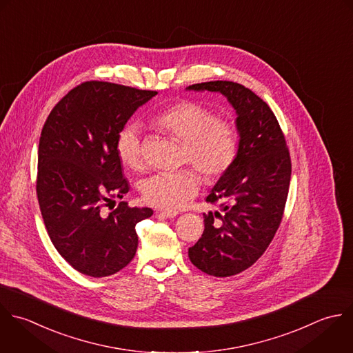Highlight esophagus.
Listing matches in <instances>:
<instances>
[{"label": "esophagus", "mask_w": 353, "mask_h": 353, "mask_svg": "<svg viewBox=\"0 0 353 353\" xmlns=\"http://www.w3.org/2000/svg\"><path fill=\"white\" fill-rule=\"evenodd\" d=\"M177 214H179V212L173 210V209H163L159 212V216H162L165 219H174Z\"/></svg>", "instance_id": "34e87169"}]
</instances>
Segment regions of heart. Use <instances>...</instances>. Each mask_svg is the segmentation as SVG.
<instances>
[{
	"label": "heart",
	"mask_w": 353,
	"mask_h": 353,
	"mask_svg": "<svg viewBox=\"0 0 353 353\" xmlns=\"http://www.w3.org/2000/svg\"><path fill=\"white\" fill-rule=\"evenodd\" d=\"M154 122L169 134L184 141L183 161L191 162L206 179L221 177L235 162L239 141L235 128L214 112L194 101H177L158 111ZM115 150L119 161L130 169L144 165L140 128L129 123L117 136ZM201 179L194 169L159 172L140 183L148 203L158 208H179L198 194Z\"/></svg>",
	"instance_id": "1"
}]
</instances>
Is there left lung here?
I'll return each mask as SVG.
<instances>
[{"label":"left lung","instance_id":"1","mask_svg":"<svg viewBox=\"0 0 353 353\" xmlns=\"http://www.w3.org/2000/svg\"><path fill=\"white\" fill-rule=\"evenodd\" d=\"M187 90L220 93L236 114V159L206 198L220 202L221 212L203 214L202 238L188 249L198 270L227 278L252 267L274 239L289 194L290 155L275 114L250 89L231 81H210Z\"/></svg>","mask_w":353,"mask_h":353}]
</instances>
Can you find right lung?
I'll return each instance as SVG.
<instances>
[{
	"mask_svg": "<svg viewBox=\"0 0 353 353\" xmlns=\"http://www.w3.org/2000/svg\"><path fill=\"white\" fill-rule=\"evenodd\" d=\"M158 92L88 81L50 111L39 137L37 196L48 235L78 272L104 278L125 268L137 250L136 224L150 208L103 206L129 191L115 141L134 111ZM107 206V205H105Z\"/></svg>",
	"mask_w": 353,
	"mask_h": 353,
	"instance_id": "obj_1",
	"label": "right lung"
}]
</instances>
